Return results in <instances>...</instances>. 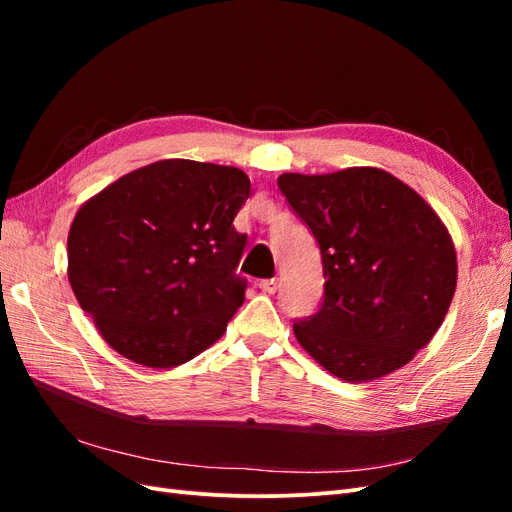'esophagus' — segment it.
<instances>
[{
	"label": "esophagus",
	"instance_id": "1",
	"mask_svg": "<svg viewBox=\"0 0 512 512\" xmlns=\"http://www.w3.org/2000/svg\"><path fill=\"white\" fill-rule=\"evenodd\" d=\"M260 288H262V292L273 294V292H277V288H280V282H277L275 277H271V280H262V282H260Z\"/></svg>",
	"mask_w": 512,
	"mask_h": 512
}]
</instances>
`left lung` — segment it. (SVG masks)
<instances>
[{
    "label": "left lung",
    "mask_w": 512,
    "mask_h": 512,
    "mask_svg": "<svg viewBox=\"0 0 512 512\" xmlns=\"http://www.w3.org/2000/svg\"><path fill=\"white\" fill-rule=\"evenodd\" d=\"M277 185L314 232L327 277L318 314L292 327L301 348L346 382L410 363L440 329L457 286L455 245L438 213L374 166L284 173Z\"/></svg>",
    "instance_id": "left-lung-1"
}]
</instances>
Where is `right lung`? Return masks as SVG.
Masks as SVG:
<instances>
[{"label": "right lung", "instance_id": "1", "mask_svg": "<svg viewBox=\"0 0 512 512\" xmlns=\"http://www.w3.org/2000/svg\"><path fill=\"white\" fill-rule=\"evenodd\" d=\"M250 198L241 168L160 160L119 177L76 211L68 280L104 342L168 369L218 342L245 299L235 273Z\"/></svg>", "mask_w": 512, "mask_h": 512}]
</instances>
